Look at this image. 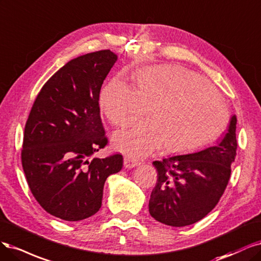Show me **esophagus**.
I'll list each match as a JSON object with an SVG mask.
<instances>
[{
	"instance_id": "esophagus-1",
	"label": "esophagus",
	"mask_w": 261,
	"mask_h": 261,
	"mask_svg": "<svg viewBox=\"0 0 261 261\" xmlns=\"http://www.w3.org/2000/svg\"><path fill=\"white\" fill-rule=\"evenodd\" d=\"M123 165L125 168H133V167H137L140 165V162L138 161H134L131 157L128 156H124L123 158Z\"/></svg>"
}]
</instances>
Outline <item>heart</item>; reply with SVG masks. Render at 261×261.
<instances>
[{
	"mask_svg": "<svg viewBox=\"0 0 261 261\" xmlns=\"http://www.w3.org/2000/svg\"><path fill=\"white\" fill-rule=\"evenodd\" d=\"M134 88L117 77L99 93L100 111L109 122L123 127L148 107L149 119L115 133L114 145L134 158L165 145L166 152L188 153L219 139L230 113L223 98L198 73L186 67L164 65L133 75Z\"/></svg>",
	"mask_w": 261,
	"mask_h": 261,
	"instance_id": "obj_1",
	"label": "heart"
}]
</instances>
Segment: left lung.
Masks as SVG:
<instances>
[{
	"instance_id": "left-lung-1",
	"label": "left lung",
	"mask_w": 261,
	"mask_h": 261,
	"mask_svg": "<svg viewBox=\"0 0 261 261\" xmlns=\"http://www.w3.org/2000/svg\"><path fill=\"white\" fill-rule=\"evenodd\" d=\"M237 117L228 133L200 152L155 161L157 182L149 198V214L171 226H186L203 219L216 207L231 176L237 156Z\"/></svg>"
}]
</instances>
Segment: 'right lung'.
Here are the masks:
<instances>
[{"instance_id":"add662e5","label":"right lung","mask_w":261,"mask_h":261,"mask_svg":"<svg viewBox=\"0 0 261 261\" xmlns=\"http://www.w3.org/2000/svg\"><path fill=\"white\" fill-rule=\"evenodd\" d=\"M117 56L102 49L79 56L40 90L24 125L21 164L29 189L46 213L79 221L102 206L108 175L122 168V155L89 158L108 144L99 92Z\"/></svg>"}]
</instances>
